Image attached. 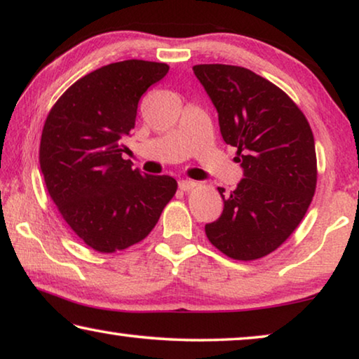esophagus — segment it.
<instances>
[{
	"label": "esophagus",
	"instance_id": "34e87169",
	"mask_svg": "<svg viewBox=\"0 0 359 359\" xmlns=\"http://www.w3.org/2000/svg\"><path fill=\"white\" fill-rule=\"evenodd\" d=\"M194 187H197V183H196V181H191V180H183V181H180V189H181V191L187 192V191H192V189H194Z\"/></svg>",
	"mask_w": 359,
	"mask_h": 359
}]
</instances>
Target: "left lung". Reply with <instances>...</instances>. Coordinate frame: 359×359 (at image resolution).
I'll return each instance as SVG.
<instances>
[{"label":"left lung","instance_id":"left-lung-1","mask_svg":"<svg viewBox=\"0 0 359 359\" xmlns=\"http://www.w3.org/2000/svg\"><path fill=\"white\" fill-rule=\"evenodd\" d=\"M218 110L226 144L245 178L224 208L205 224L212 245L233 260L266 257L289 239L305 217L318 181L310 123L292 99L252 70L226 64L192 67Z\"/></svg>","mask_w":359,"mask_h":359}]
</instances>
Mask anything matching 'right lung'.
I'll list each match as a JSON object with an SVG mask.
<instances>
[{"label": "right lung", "mask_w": 359, "mask_h": 359, "mask_svg": "<svg viewBox=\"0 0 359 359\" xmlns=\"http://www.w3.org/2000/svg\"><path fill=\"white\" fill-rule=\"evenodd\" d=\"M163 62L130 59L81 76L49 110L40 167L60 217L90 249L115 253L157 224L178 183L141 175L122 154L137 102L168 72Z\"/></svg>", "instance_id": "1"}]
</instances>
